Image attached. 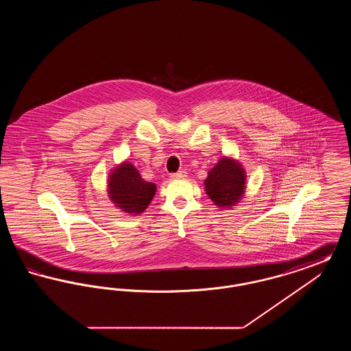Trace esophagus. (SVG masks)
Instances as JSON below:
<instances>
[{
	"instance_id": "1",
	"label": "esophagus",
	"mask_w": 351,
	"mask_h": 351,
	"mask_svg": "<svg viewBox=\"0 0 351 351\" xmlns=\"http://www.w3.org/2000/svg\"><path fill=\"white\" fill-rule=\"evenodd\" d=\"M186 176V172L185 171H179L176 173H171V179H184Z\"/></svg>"
}]
</instances>
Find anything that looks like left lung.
Here are the masks:
<instances>
[{
  "mask_svg": "<svg viewBox=\"0 0 351 351\" xmlns=\"http://www.w3.org/2000/svg\"><path fill=\"white\" fill-rule=\"evenodd\" d=\"M246 171L232 156H222L217 165L209 169L204 188L209 199L221 209H230L245 196Z\"/></svg>",
  "mask_w": 351,
  "mask_h": 351,
  "instance_id": "1",
  "label": "left lung"
}]
</instances>
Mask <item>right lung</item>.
<instances>
[{"label":"right lung","mask_w":351,"mask_h":351,"mask_svg":"<svg viewBox=\"0 0 351 351\" xmlns=\"http://www.w3.org/2000/svg\"><path fill=\"white\" fill-rule=\"evenodd\" d=\"M108 196L114 206L126 215L143 213L155 196L156 185L142 179L139 171L125 160L109 172Z\"/></svg>","instance_id":"right-lung-1"}]
</instances>
